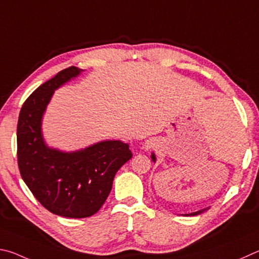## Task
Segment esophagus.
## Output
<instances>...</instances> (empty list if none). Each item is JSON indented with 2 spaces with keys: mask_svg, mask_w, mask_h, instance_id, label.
Instances as JSON below:
<instances>
[{
  "mask_svg": "<svg viewBox=\"0 0 259 259\" xmlns=\"http://www.w3.org/2000/svg\"><path fill=\"white\" fill-rule=\"evenodd\" d=\"M151 146H152V143H151L150 141H147V142H146V144H144V148H146L147 150H148V149H150V148H151Z\"/></svg>",
  "mask_w": 259,
  "mask_h": 259,
  "instance_id": "obj_1",
  "label": "esophagus"
}]
</instances>
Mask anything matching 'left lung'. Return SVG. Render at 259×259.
<instances>
[{"label":"left lung","mask_w":259,"mask_h":259,"mask_svg":"<svg viewBox=\"0 0 259 259\" xmlns=\"http://www.w3.org/2000/svg\"><path fill=\"white\" fill-rule=\"evenodd\" d=\"M151 159H152V161L155 162L156 161V156H155V153H151ZM206 209H208V208H206ZM206 209H202V210H198V211H196V212H191V214H187L185 216H196V215H199V214H201L202 211H205Z\"/></svg>","instance_id":"8db88e82"}]
</instances>
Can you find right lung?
Listing matches in <instances>:
<instances>
[{"label": "right lung", "mask_w": 259, "mask_h": 259, "mask_svg": "<svg viewBox=\"0 0 259 259\" xmlns=\"http://www.w3.org/2000/svg\"><path fill=\"white\" fill-rule=\"evenodd\" d=\"M83 71L71 66L31 93L19 113L17 155L20 175L40 205L52 214L84 219L99 211L118 169L132 158L130 146L101 141L78 151L63 152L44 142L42 118L54 91Z\"/></svg>", "instance_id": "add662e5"}]
</instances>
